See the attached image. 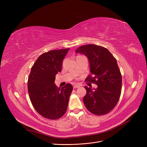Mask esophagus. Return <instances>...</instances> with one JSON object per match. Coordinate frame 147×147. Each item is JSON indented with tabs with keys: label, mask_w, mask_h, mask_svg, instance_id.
<instances>
[{
	"label": "esophagus",
	"mask_w": 147,
	"mask_h": 147,
	"mask_svg": "<svg viewBox=\"0 0 147 147\" xmlns=\"http://www.w3.org/2000/svg\"><path fill=\"white\" fill-rule=\"evenodd\" d=\"M79 87H80V86H79V85H78V84H75V85L73 86V88H74V89L78 88H79Z\"/></svg>",
	"instance_id": "34e87169"
}]
</instances>
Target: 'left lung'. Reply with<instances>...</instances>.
<instances>
[{
  "mask_svg": "<svg viewBox=\"0 0 147 147\" xmlns=\"http://www.w3.org/2000/svg\"><path fill=\"white\" fill-rule=\"evenodd\" d=\"M76 53L84 54L89 59L91 74L85 81L98 86L94 90L84 86L86 90L83 99L84 105L95 115L109 113L117 105L121 95V74L116 59L107 48L92 44L80 46Z\"/></svg>",
  "mask_w": 147,
  "mask_h": 147,
  "instance_id": "8db88e82",
  "label": "left lung"
}]
</instances>
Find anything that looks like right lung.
<instances>
[{"label":"right lung","instance_id":"right-lung-1","mask_svg":"<svg viewBox=\"0 0 147 147\" xmlns=\"http://www.w3.org/2000/svg\"><path fill=\"white\" fill-rule=\"evenodd\" d=\"M69 48L52 50L38 57L31 69L27 86L36 111L42 117L57 120L67 111L73 86L68 83L58 88L54 83L61 71L63 61Z\"/></svg>","mask_w":147,"mask_h":147}]
</instances>
